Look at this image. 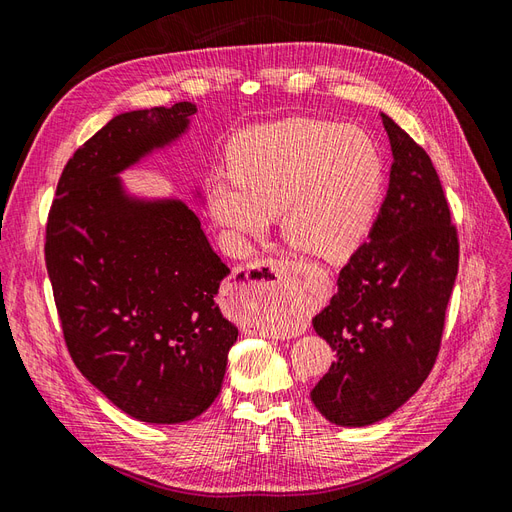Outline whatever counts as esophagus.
<instances>
[{"instance_id":"1","label":"esophagus","mask_w":512,"mask_h":512,"mask_svg":"<svg viewBox=\"0 0 512 512\" xmlns=\"http://www.w3.org/2000/svg\"><path fill=\"white\" fill-rule=\"evenodd\" d=\"M265 267L273 273L271 275V280H262V299H260V307H275V305H280V303H286L284 301V297L282 294H275V292H271V288L273 286H280L282 282H286V275H288V262H284V260H267L265 262Z\"/></svg>"}]
</instances>
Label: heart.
Wrapping results in <instances>:
<instances>
[{"label": "heart", "mask_w": 512, "mask_h": 512, "mask_svg": "<svg viewBox=\"0 0 512 512\" xmlns=\"http://www.w3.org/2000/svg\"><path fill=\"white\" fill-rule=\"evenodd\" d=\"M230 177L207 181L211 218L237 241L262 237L282 215L290 247L344 262L374 222L384 185L382 156L359 128L286 119L239 134L228 147Z\"/></svg>", "instance_id": "heart-1"}]
</instances>
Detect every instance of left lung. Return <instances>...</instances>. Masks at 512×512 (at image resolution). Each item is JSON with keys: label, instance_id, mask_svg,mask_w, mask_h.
I'll return each mask as SVG.
<instances>
[{"label": "left lung", "instance_id": "obj_1", "mask_svg": "<svg viewBox=\"0 0 512 512\" xmlns=\"http://www.w3.org/2000/svg\"><path fill=\"white\" fill-rule=\"evenodd\" d=\"M382 123L393 151L389 190L369 241L339 271L331 303L312 320L335 350L312 401L342 427L374 425L421 389L459 267L457 228L436 168L389 115Z\"/></svg>", "mask_w": 512, "mask_h": 512}]
</instances>
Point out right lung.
Wrapping results in <instances>:
<instances>
[{"instance_id": "1", "label": "right lung", "mask_w": 512, "mask_h": 512, "mask_svg": "<svg viewBox=\"0 0 512 512\" xmlns=\"http://www.w3.org/2000/svg\"><path fill=\"white\" fill-rule=\"evenodd\" d=\"M192 102L113 117L57 183L44 258L81 374L136 421L175 425L220 395L239 329L218 294L230 269L177 198H141L119 175L188 132Z\"/></svg>"}]
</instances>
